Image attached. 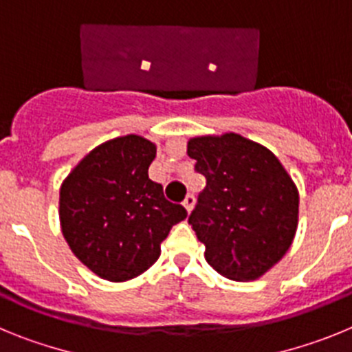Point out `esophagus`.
Masks as SVG:
<instances>
[{
	"mask_svg": "<svg viewBox=\"0 0 352 352\" xmlns=\"http://www.w3.org/2000/svg\"><path fill=\"white\" fill-rule=\"evenodd\" d=\"M194 204H195V195L194 194H188L185 197V201H183V206L186 208V211L190 213L192 210H194Z\"/></svg>",
	"mask_w": 352,
	"mask_h": 352,
	"instance_id": "obj_1",
	"label": "esophagus"
}]
</instances>
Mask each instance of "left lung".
I'll use <instances>...</instances> for the list:
<instances>
[{
	"instance_id": "left-lung-1",
	"label": "left lung",
	"mask_w": 352,
	"mask_h": 352,
	"mask_svg": "<svg viewBox=\"0 0 352 352\" xmlns=\"http://www.w3.org/2000/svg\"><path fill=\"white\" fill-rule=\"evenodd\" d=\"M186 153L206 178L188 223L208 264L231 280H256L296 234V185L268 148L238 133L194 138Z\"/></svg>"
}]
</instances>
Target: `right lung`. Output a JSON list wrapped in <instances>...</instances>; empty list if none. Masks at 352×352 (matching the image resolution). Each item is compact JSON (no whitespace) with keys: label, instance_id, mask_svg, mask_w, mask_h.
Wrapping results in <instances>:
<instances>
[{"label":"right lung","instance_id":"obj_1","mask_svg":"<svg viewBox=\"0 0 352 352\" xmlns=\"http://www.w3.org/2000/svg\"><path fill=\"white\" fill-rule=\"evenodd\" d=\"M157 146L125 135L91 149L60 190V222L68 247L95 275L111 282L139 276L160 256L170 227L186 219L148 178Z\"/></svg>","mask_w":352,"mask_h":352}]
</instances>
